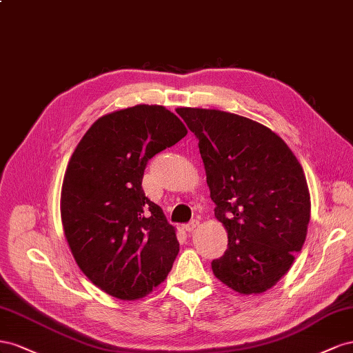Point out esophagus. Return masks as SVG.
Returning <instances> with one entry per match:
<instances>
[{"instance_id":"34e87169","label":"esophagus","mask_w":353,"mask_h":353,"mask_svg":"<svg viewBox=\"0 0 353 353\" xmlns=\"http://www.w3.org/2000/svg\"><path fill=\"white\" fill-rule=\"evenodd\" d=\"M198 226H199V221L198 220H192L189 225L185 226V230H186L188 234H190V232H194V230H196Z\"/></svg>"}]
</instances>
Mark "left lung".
<instances>
[{"mask_svg":"<svg viewBox=\"0 0 353 353\" xmlns=\"http://www.w3.org/2000/svg\"><path fill=\"white\" fill-rule=\"evenodd\" d=\"M176 110L199 140L214 214L228 232V250L213 260V274L239 294L265 293L305 244V171L284 140L257 121L219 109Z\"/></svg>","mask_w":353,"mask_h":353,"instance_id":"1","label":"left lung"}]
</instances>
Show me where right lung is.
I'll list each match as a JSON object with an SVG mask.
<instances>
[{
	"instance_id": "obj_1",
	"label": "right lung",
	"mask_w": 353,
	"mask_h": 353,
	"mask_svg": "<svg viewBox=\"0 0 353 353\" xmlns=\"http://www.w3.org/2000/svg\"><path fill=\"white\" fill-rule=\"evenodd\" d=\"M188 134L159 105H136L94 121L70 157L60 194L66 241L83 274L109 296L137 300L167 278L176 228L148 199V161Z\"/></svg>"
}]
</instances>
